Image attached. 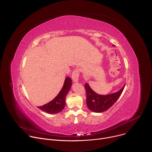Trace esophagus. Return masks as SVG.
<instances>
[{
  "label": "esophagus",
  "mask_w": 152,
  "mask_h": 152,
  "mask_svg": "<svg viewBox=\"0 0 152 152\" xmlns=\"http://www.w3.org/2000/svg\"><path fill=\"white\" fill-rule=\"evenodd\" d=\"M79 77V70L78 69H75L72 72V79L74 82H78Z\"/></svg>",
  "instance_id": "1"
}]
</instances>
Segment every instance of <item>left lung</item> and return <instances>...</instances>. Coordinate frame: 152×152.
Wrapping results in <instances>:
<instances>
[{
    "label": "left lung",
    "instance_id": "8db88e82",
    "mask_svg": "<svg viewBox=\"0 0 152 152\" xmlns=\"http://www.w3.org/2000/svg\"><path fill=\"white\" fill-rule=\"evenodd\" d=\"M125 84L118 92L111 94L103 95L95 92L86 83L85 88L86 92V104L91 111L95 113L103 112L108 110L116 102L122 94Z\"/></svg>",
    "mask_w": 152,
    "mask_h": 152
}]
</instances>
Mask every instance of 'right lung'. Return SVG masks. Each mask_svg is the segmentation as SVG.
I'll return each mask as SVG.
<instances>
[{"label": "right lung", "mask_w": 152, "mask_h": 152, "mask_svg": "<svg viewBox=\"0 0 152 152\" xmlns=\"http://www.w3.org/2000/svg\"><path fill=\"white\" fill-rule=\"evenodd\" d=\"M71 86L72 79L70 77H67L65 79L64 85L57 96L48 103L37 107L40 110L50 114H56L60 112L64 108L66 96L69 91Z\"/></svg>", "instance_id": "add662e5"}]
</instances>
